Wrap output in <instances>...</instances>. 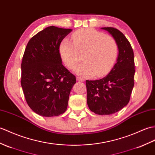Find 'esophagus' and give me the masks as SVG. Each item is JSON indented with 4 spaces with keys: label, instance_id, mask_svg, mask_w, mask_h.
I'll return each mask as SVG.
<instances>
[{
    "label": "esophagus",
    "instance_id": "1",
    "mask_svg": "<svg viewBox=\"0 0 155 155\" xmlns=\"http://www.w3.org/2000/svg\"><path fill=\"white\" fill-rule=\"evenodd\" d=\"M77 81L78 82H84V79L81 77H77Z\"/></svg>",
    "mask_w": 155,
    "mask_h": 155
}]
</instances>
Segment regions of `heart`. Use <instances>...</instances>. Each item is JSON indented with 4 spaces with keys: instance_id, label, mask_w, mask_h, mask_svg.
Listing matches in <instances>:
<instances>
[{
    "instance_id": "1",
    "label": "heart",
    "mask_w": 155,
    "mask_h": 155,
    "mask_svg": "<svg viewBox=\"0 0 155 155\" xmlns=\"http://www.w3.org/2000/svg\"><path fill=\"white\" fill-rule=\"evenodd\" d=\"M73 42L64 39L59 46L61 59L66 65L73 69L84 53V62L75 68V73L86 77H101L112 69L116 63L119 47L114 38L92 28L75 31Z\"/></svg>"
}]
</instances>
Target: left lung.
Returning <instances> with one entry per match:
<instances>
[{"instance_id": "obj_1", "label": "left lung", "mask_w": 155, "mask_h": 155, "mask_svg": "<svg viewBox=\"0 0 155 155\" xmlns=\"http://www.w3.org/2000/svg\"><path fill=\"white\" fill-rule=\"evenodd\" d=\"M117 43L119 54L109 74L96 81H86L87 104L96 114L106 116L127 105L134 86V53L130 43L121 32L111 27L102 28Z\"/></svg>"}]
</instances>
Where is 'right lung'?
<instances>
[{"label":"right lung","instance_id":"obj_1","mask_svg":"<svg viewBox=\"0 0 155 155\" xmlns=\"http://www.w3.org/2000/svg\"><path fill=\"white\" fill-rule=\"evenodd\" d=\"M72 29L49 26L28 43L21 64V86L28 105L43 117L66 111L76 77L64 67L59 53L63 39Z\"/></svg>","mask_w":155,"mask_h":155}]
</instances>
